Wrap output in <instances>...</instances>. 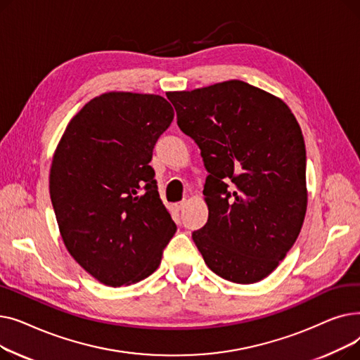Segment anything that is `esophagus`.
I'll return each mask as SVG.
<instances>
[{
    "mask_svg": "<svg viewBox=\"0 0 360 360\" xmlns=\"http://www.w3.org/2000/svg\"><path fill=\"white\" fill-rule=\"evenodd\" d=\"M185 205H186V200H182L181 202H178V204H176V209H178V210H184V207H185Z\"/></svg>",
    "mask_w": 360,
    "mask_h": 360,
    "instance_id": "esophagus-1",
    "label": "esophagus"
}]
</instances>
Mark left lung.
I'll return each instance as SVG.
<instances>
[{"mask_svg": "<svg viewBox=\"0 0 360 360\" xmlns=\"http://www.w3.org/2000/svg\"><path fill=\"white\" fill-rule=\"evenodd\" d=\"M166 96L209 172V220L193 233L207 267L240 285L266 278L293 247L308 205L305 141L290 108L240 80Z\"/></svg>", "mask_w": 360, "mask_h": 360, "instance_id": "obj_1", "label": "left lung"}]
</instances>
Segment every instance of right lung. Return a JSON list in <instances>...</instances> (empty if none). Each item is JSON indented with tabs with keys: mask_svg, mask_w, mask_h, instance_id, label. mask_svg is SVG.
I'll return each instance as SVG.
<instances>
[{
	"mask_svg": "<svg viewBox=\"0 0 360 360\" xmlns=\"http://www.w3.org/2000/svg\"><path fill=\"white\" fill-rule=\"evenodd\" d=\"M174 115L159 94L108 91L75 113L55 148L49 194L60 233L106 286L153 274L176 232L148 165Z\"/></svg>",
	"mask_w": 360,
	"mask_h": 360,
	"instance_id": "add662e5",
	"label": "right lung"
}]
</instances>
